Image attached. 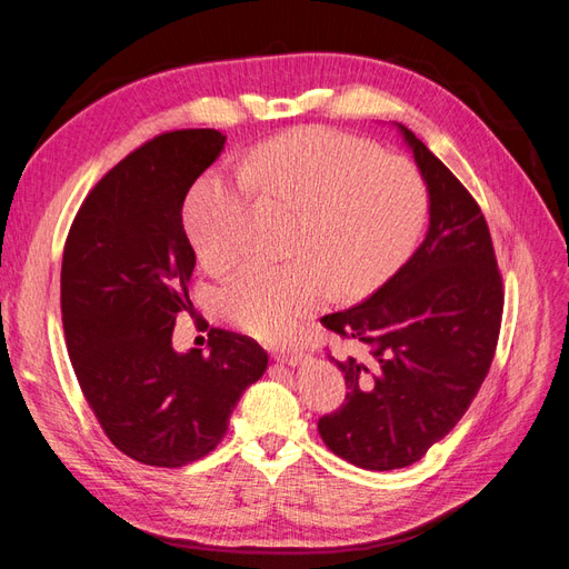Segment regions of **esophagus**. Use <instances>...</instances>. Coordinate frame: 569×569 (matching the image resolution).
I'll return each instance as SVG.
<instances>
[{
  "label": "esophagus",
  "mask_w": 569,
  "mask_h": 569,
  "mask_svg": "<svg viewBox=\"0 0 569 569\" xmlns=\"http://www.w3.org/2000/svg\"><path fill=\"white\" fill-rule=\"evenodd\" d=\"M278 363H287V366H299L301 360L306 358L301 351H278L272 356Z\"/></svg>",
  "instance_id": "34e87169"
}]
</instances>
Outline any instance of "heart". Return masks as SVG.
<instances>
[{"instance_id":"heart-1","label":"heart","mask_w":569,"mask_h":569,"mask_svg":"<svg viewBox=\"0 0 569 569\" xmlns=\"http://www.w3.org/2000/svg\"><path fill=\"white\" fill-rule=\"evenodd\" d=\"M244 177L258 194L301 213L291 247L299 258L251 263L220 289L226 318L263 341L295 337L335 289L358 299L382 284L408 256L427 213V184L416 163L332 128H299L258 144ZM246 181L206 173L187 197L184 230L211 270L247 253Z\"/></svg>"}]
</instances>
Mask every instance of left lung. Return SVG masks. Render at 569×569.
I'll list each match as a JSON object with an SVG mask.
<instances>
[{
	"instance_id": "obj_1",
	"label": "left lung",
	"mask_w": 569,
	"mask_h": 569,
	"mask_svg": "<svg viewBox=\"0 0 569 569\" xmlns=\"http://www.w3.org/2000/svg\"><path fill=\"white\" fill-rule=\"evenodd\" d=\"M429 189L425 242L366 301L320 318L366 353L337 360L347 399L318 420L327 449L366 470L418 462L470 408L491 368L503 278L475 197L406 126Z\"/></svg>"
}]
</instances>
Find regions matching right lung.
I'll list each match as a JSON object with an SVG mask.
<instances>
[{
  "instance_id": "1",
  "label": "right lung",
  "mask_w": 569,
  "mask_h": 569,
  "mask_svg": "<svg viewBox=\"0 0 569 569\" xmlns=\"http://www.w3.org/2000/svg\"><path fill=\"white\" fill-rule=\"evenodd\" d=\"M222 144L213 128H187L137 147L90 189L63 247L61 316L78 385L116 449L151 468L209 456L268 368L258 341L218 327L211 353L173 351L197 263L182 203Z\"/></svg>"
}]
</instances>
